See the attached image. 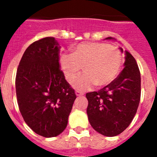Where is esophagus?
Returning <instances> with one entry per match:
<instances>
[{"mask_svg":"<svg viewBox=\"0 0 157 157\" xmlns=\"http://www.w3.org/2000/svg\"><path fill=\"white\" fill-rule=\"evenodd\" d=\"M75 94H76V95H77V96H82V95H83V94H82L81 92H80V91H76Z\"/></svg>","mask_w":157,"mask_h":157,"instance_id":"1","label":"esophagus"}]
</instances>
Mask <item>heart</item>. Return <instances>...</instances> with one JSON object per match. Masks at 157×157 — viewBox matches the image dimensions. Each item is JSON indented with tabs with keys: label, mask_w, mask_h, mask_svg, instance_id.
I'll use <instances>...</instances> for the list:
<instances>
[{
	"label": "heart",
	"mask_w": 157,
	"mask_h": 157,
	"mask_svg": "<svg viewBox=\"0 0 157 157\" xmlns=\"http://www.w3.org/2000/svg\"><path fill=\"white\" fill-rule=\"evenodd\" d=\"M59 62L68 80L74 79L83 67L86 74L75 79L72 84L77 90H85L113 81L122 67L123 55L115 45L87 42L77 45L73 54H62Z\"/></svg>",
	"instance_id": "b5f03b06"
}]
</instances>
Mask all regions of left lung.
Instances as JSON below:
<instances>
[{"label": "left lung", "mask_w": 157, "mask_h": 157, "mask_svg": "<svg viewBox=\"0 0 157 157\" xmlns=\"http://www.w3.org/2000/svg\"><path fill=\"white\" fill-rule=\"evenodd\" d=\"M105 39H115L108 37ZM121 52L122 48L119 47ZM124 69L112 82L98 91L86 94L87 114L94 129L112 137L128 128L138 109L141 95V77L134 57L125 51Z\"/></svg>", "instance_id": "obj_1"}]
</instances>
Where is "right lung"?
<instances>
[{
	"label": "right lung",
	"mask_w": 157,
	"mask_h": 157,
	"mask_svg": "<svg viewBox=\"0 0 157 157\" xmlns=\"http://www.w3.org/2000/svg\"><path fill=\"white\" fill-rule=\"evenodd\" d=\"M60 45L53 37L31 44L23 54L15 79L19 110L25 123L45 138L67 128L77 98L60 70Z\"/></svg>",
	"instance_id": "add662e5"
}]
</instances>
